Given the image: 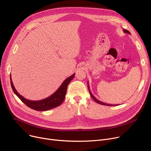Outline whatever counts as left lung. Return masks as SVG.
<instances>
[{"instance_id":"left-lung-1","label":"left lung","mask_w":151,"mask_h":151,"mask_svg":"<svg viewBox=\"0 0 151 151\" xmlns=\"http://www.w3.org/2000/svg\"><path fill=\"white\" fill-rule=\"evenodd\" d=\"M123 31L125 33V34H130V32L129 31V30H126V29H124L123 30ZM88 89H89V93H90V95H91V96L92 97V98L93 99V100L96 101V102H97V104H101V105H107V106H113V105H111V104H105V103H104V102H102V101H100V100H97L96 97H95L93 96V94L91 93V91H90V89H89V83L88 82ZM116 106V105H114V106Z\"/></svg>"}]
</instances>
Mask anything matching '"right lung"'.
I'll return each mask as SVG.
<instances>
[{
  "mask_svg": "<svg viewBox=\"0 0 151 151\" xmlns=\"http://www.w3.org/2000/svg\"><path fill=\"white\" fill-rule=\"evenodd\" d=\"M75 74H73L70 77L67 78L66 80H64L59 88V89L55 91L51 96L47 97L45 99L37 100V101H32L25 99L17 92L13 84L12 78L10 76V83L12 86V88L14 93L17 95L18 97L28 107L33 109L36 111H43L50 110L51 109L54 108L57 106L60 105L62 102L63 101L65 97V95L67 92V89L68 84L73 80Z\"/></svg>",
  "mask_w": 151,
  "mask_h": 151,
  "instance_id": "obj_1",
  "label": "right lung"
}]
</instances>
